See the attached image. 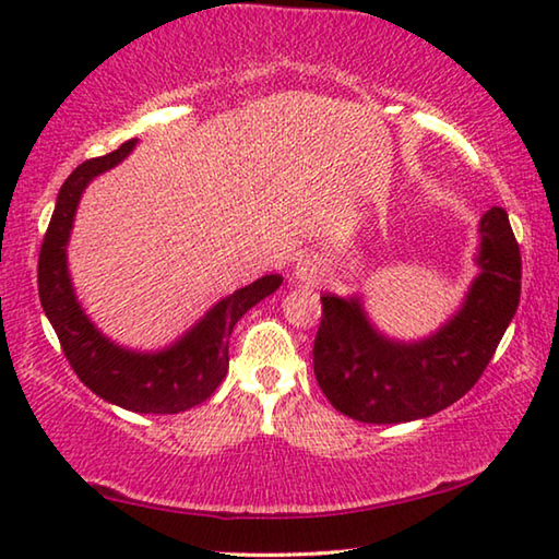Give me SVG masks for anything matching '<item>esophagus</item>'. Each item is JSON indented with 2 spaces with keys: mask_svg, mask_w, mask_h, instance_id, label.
Listing matches in <instances>:
<instances>
[{
  "mask_svg": "<svg viewBox=\"0 0 559 559\" xmlns=\"http://www.w3.org/2000/svg\"><path fill=\"white\" fill-rule=\"evenodd\" d=\"M325 278V266L323 261L316 257H302L296 263V281L302 283V286H316Z\"/></svg>",
  "mask_w": 559,
  "mask_h": 559,
  "instance_id": "obj_1",
  "label": "esophagus"
}]
</instances>
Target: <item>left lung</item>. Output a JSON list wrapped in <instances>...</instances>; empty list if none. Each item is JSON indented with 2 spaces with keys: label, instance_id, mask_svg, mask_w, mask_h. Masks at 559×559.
<instances>
[{
  "label": "left lung",
  "instance_id": "8db88e82",
  "mask_svg": "<svg viewBox=\"0 0 559 559\" xmlns=\"http://www.w3.org/2000/svg\"><path fill=\"white\" fill-rule=\"evenodd\" d=\"M476 263L480 273L459 313L419 343H394L377 333L359 298H320L313 370L340 414L365 424L424 419L480 380L520 302V249L500 206L480 219Z\"/></svg>",
  "mask_w": 559,
  "mask_h": 559
}]
</instances>
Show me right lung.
<instances>
[{
	"label": "right lung",
	"instance_id": "1",
	"mask_svg": "<svg viewBox=\"0 0 559 559\" xmlns=\"http://www.w3.org/2000/svg\"><path fill=\"white\" fill-rule=\"evenodd\" d=\"M132 147L135 140H128L108 155L86 159L63 182L39 253V298L46 318L59 335L66 359L93 394L138 414H179L210 400L222 384L229 370V335L234 325L246 310L271 296L283 278L271 273L253 281L251 286L234 290L229 298L216 302L182 340L159 353H132L100 335L75 300L66 269V243L83 189L93 177L116 167Z\"/></svg>",
	"mask_w": 559,
	"mask_h": 559
}]
</instances>
